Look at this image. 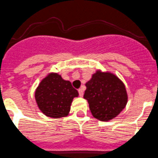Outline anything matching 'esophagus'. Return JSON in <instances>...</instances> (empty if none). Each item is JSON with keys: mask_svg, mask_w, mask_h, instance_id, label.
I'll list each match as a JSON object with an SVG mask.
<instances>
[{"mask_svg": "<svg viewBox=\"0 0 158 158\" xmlns=\"http://www.w3.org/2000/svg\"><path fill=\"white\" fill-rule=\"evenodd\" d=\"M78 93H79V94H80L81 97H83V94H84L83 88H80V89H78Z\"/></svg>", "mask_w": 158, "mask_h": 158, "instance_id": "1", "label": "esophagus"}]
</instances>
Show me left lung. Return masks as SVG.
<instances>
[{"label":"left lung","instance_id":"1","mask_svg":"<svg viewBox=\"0 0 158 158\" xmlns=\"http://www.w3.org/2000/svg\"><path fill=\"white\" fill-rule=\"evenodd\" d=\"M84 98L93 116L107 122L116 117L128 101L125 85L116 75L97 70L86 84Z\"/></svg>","mask_w":158,"mask_h":158}]
</instances>
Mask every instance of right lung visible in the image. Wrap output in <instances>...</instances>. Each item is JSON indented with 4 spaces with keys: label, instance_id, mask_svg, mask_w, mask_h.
<instances>
[{
    "label": "right lung",
    "instance_id": "obj_1",
    "mask_svg": "<svg viewBox=\"0 0 158 158\" xmlns=\"http://www.w3.org/2000/svg\"><path fill=\"white\" fill-rule=\"evenodd\" d=\"M75 97H78L77 91L69 81L64 80L56 73H49L43 78L35 92L40 111L46 116L54 118L68 115Z\"/></svg>",
    "mask_w": 158,
    "mask_h": 158
}]
</instances>
